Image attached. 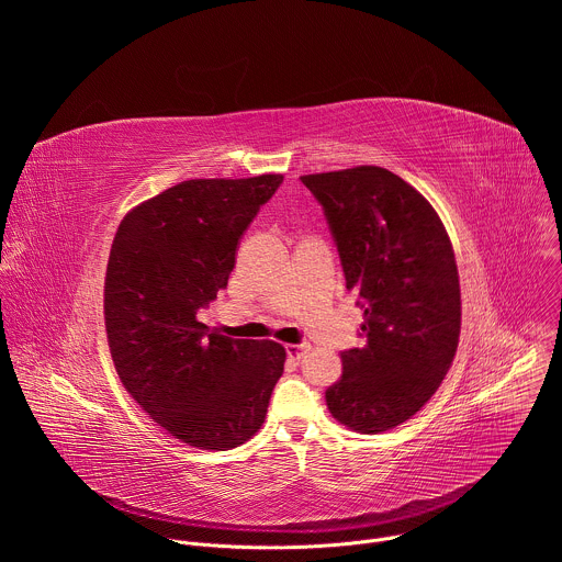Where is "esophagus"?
<instances>
[{
	"mask_svg": "<svg viewBox=\"0 0 562 562\" xmlns=\"http://www.w3.org/2000/svg\"><path fill=\"white\" fill-rule=\"evenodd\" d=\"M308 351V342H300V345H286V356L291 360H300L304 353Z\"/></svg>",
	"mask_w": 562,
	"mask_h": 562,
	"instance_id": "esophagus-1",
	"label": "esophagus"
}]
</instances>
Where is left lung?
Listing matches in <instances>:
<instances>
[{
    "label": "left lung",
    "instance_id": "left-lung-1",
    "mask_svg": "<svg viewBox=\"0 0 562 562\" xmlns=\"http://www.w3.org/2000/svg\"><path fill=\"white\" fill-rule=\"evenodd\" d=\"M300 182L323 206L347 289L364 308V345L340 353L327 407L353 431L393 429L425 407L456 356L460 284L449 235L434 206L386 169Z\"/></svg>",
    "mask_w": 562,
    "mask_h": 562
}]
</instances>
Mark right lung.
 I'll list each match as a JSON object with an SVG mask.
<instances>
[{
	"label": "right lung",
	"instance_id": "obj_1",
	"mask_svg": "<svg viewBox=\"0 0 562 562\" xmlns=\"http://www.w3.org/2000/svg\"><path fill=\"white\" fill-rule=\"evenodd\" d=\"M282 180H187L135 206L115 233L104 317L117 375L159 427L191 447L247 442L284 371L282 345L233 340L198 319L226 289L239 237Z\"/></svg>",
	"mask_w": 562,
	"mask_h": 562
}]
</instances>
